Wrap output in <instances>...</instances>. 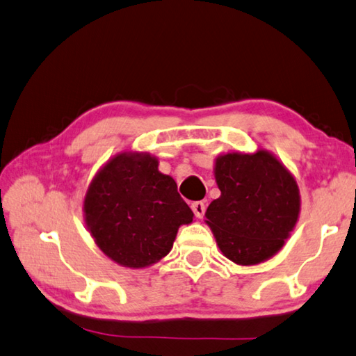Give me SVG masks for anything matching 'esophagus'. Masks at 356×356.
<instances>
[{"label":"esophagus","instance_id":"esophagus-1","mask_svg":"<svg viewBox=\"0 0 356 356\" xmlns=\"http://www.w3.org/2000/svg\"><path fill=\"white\" fill-rule=\"evenodd\" d=\"M192 211L195 213L197 218H203L206 212V206L203 201H195V203H192Z\"/></svg>","mask_w":356,"mask_h":356}]
</instances>
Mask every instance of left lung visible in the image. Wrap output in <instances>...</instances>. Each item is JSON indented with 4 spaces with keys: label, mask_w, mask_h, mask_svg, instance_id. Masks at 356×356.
Here are the masks:
<instances>
[{
    "label": "left lung",
    "mask_w": 356,
    "mask_h": 356,
    "mask_svg": "<svg viewBox=\"0 0 356 356\" xmlns=\"http://www.w3.org/2000/svg\"><path fill=\"white\" fill-rule=\"evenodd\" d=\"M213 175L221 195L206 211V225L223 256L241 266L271 259L298 223L300 195L293 173L273 155H218Z\"/></svg>",
    "instance_id": "left-lung-1"
}]
</instances>
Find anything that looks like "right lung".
<instances>
[{
    "label": "right lung",
    "mask_w": 356,
    "mask_h": 356,
    "mask_svg": "<svg viewBox=\"0 0 356 356\" xmlns=\"http://www.w3.org/2000/svg\"><path fill=\"white\" fill-rule=\"evenodd\" d=\"M147 152H122L100 167L83 200V218L106 257L120 266L147 268L170 252L178 227L193 212L175 179L158 170Z\"/></svg>",
    "instance_id": "1"
}]
</instances>
